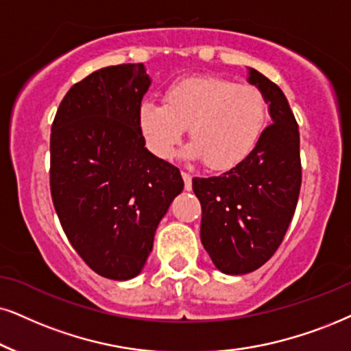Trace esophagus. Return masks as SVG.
Returning a JSON list of instances; mask_svg holds the SVG:
<instances>
[{"instance_id":"esophagus-1","label":"esophagus","mask_w":351,"mask_h":351,"mask_svg":"<svg viewBox=\"0 0 351 351\" xmlns=\"http://www.w3.org/2000/svg\"><path fill=\"white\" fill-rule=\"evenodd\" d=\"M181 176H183V181H184V189L186 191L193 189V176H191L188 171H181Z\"/></svg>"}]
</instances>
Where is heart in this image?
Segmentation results:
<instances>
[{
    "instance_id": "obj_1",
    "label": "heart",
    "mask_w": 351,
    "mask_h": 351,
    "mask_svg": "<svg viewBox=\"0 0 351 351\" xmlns=\"http://www.w3.org/2000/svg\"><path fill=\"white\" fill-rule=\"evenodd\" d=\"M265 123L267 105L259 88L219 76L180 79L165 90L163 105L144 100L137 110L141 134L155 157L171 158L188 128V154L215 171L245 162Z\"/></svg>"
}]
</instances>
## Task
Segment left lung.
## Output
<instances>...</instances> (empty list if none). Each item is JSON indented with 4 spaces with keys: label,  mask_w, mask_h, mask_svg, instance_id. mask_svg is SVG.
<instances>
[{
    "label": "left lung",
    "mask_w": 351,
    "mask_h": 351,
    "mask_svg": "<svg viewBox=\"0 0 351 351\" xmlns=\"http://www.w3.org/2000/svg\"><path fill=\"white\" fill-rule=\"evenodd\" d=\"M247 81L269 104L272 124L245 162L210 178H193L202 207L201 241L215 267L241 275L282 245L301 188L300 131L282 88L250 69Z\"/></svg>",
    "instance_id": "1"
}]
</instances>
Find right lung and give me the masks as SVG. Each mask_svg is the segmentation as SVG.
Segmentation results:
<instances>
[{"label":"right lung","mask_w":351,"mask_h":351,"mask_svg":"<svg viewBox=\"0 0 351 351\" xmlns=\"http://www.w3.org/2000/svg\"><path fill=\"white\" fill-rule=\"evenodd\" d=\"M149 86L143 63L99 69L69 88L51 124L58 219L84 263L112 280L143 270L184 186L178 168L144 147L137 110Z\"/></svg>","instance_id":"add662e5"}]
</instances>
